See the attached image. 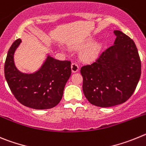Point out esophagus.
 Wrapping results in <instances>:
<instances>
[{
  "label": "esophagus",
  "instance_id": "obj_1",
  "mask_svg": "<svg viewBox=\"0 0 146 146\" xmlns=\"http://www.w3.org/2000/svg\"><path fill=\"white\" fill-rule=\"evenodd\" d=\"M78 69H79V67H78V64L76 63V62H72L71 64L72 72H73V73H76V72L78 71Z\"/></svg>",
  "mask_w": 146,
  "mask_h": 146
}]
</instances>
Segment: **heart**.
I'll use <instances>...</instances> for the list:
<instances>
[{
	"label": "heart",
	"mask_w": 146,
	"mask_h": 146,
	"mask_svg": "<svg viewBox=\"0 0 146 146\" xmlns=\"http://www.w3.org/2000/svg\"><path fill=\"white\" fill-rule=\"evenodd\" d=\"M100 50V45L99 44H92L89 46L84 52V57L88 60H93L98 57Z\"/></svg>",
	"instance_id": "heart-1"
}]
</instances>
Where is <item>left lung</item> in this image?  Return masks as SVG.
Here are the masks:
<instances>
[{
	"mask_svg": "<svg viewBox=\"0 0 146 146\" xmlns=\"http://www.w3.org/2000/svg\"><path fill=\"white\" fill-rule=\"evenodd\" d=\"M113 33L116 37L113 45L81 68L85 97L91 104L101 108L126 102L141 75V61L135 42L121 31Z\"/></svg>",
	"mask_w": 146,
	"mask_h": 146,
	"instance_id": "1",
	"label": "left lung"
}]
</instances>
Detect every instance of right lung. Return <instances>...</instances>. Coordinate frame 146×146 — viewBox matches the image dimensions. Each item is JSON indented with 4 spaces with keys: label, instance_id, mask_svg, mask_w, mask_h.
Wrapping results in <instances>:
<instances>
[{
    "label": "right lung",
    "instance_id": "obj_1",
    "mask_svg": "<svg viewBox=\"0 0 146 146\" xmlns=\"http://www.w3.org/2000/svg\"><path fill=\"white\" fill-rule=\"evenodd\" d=\"M20 43L19 38L13 43L5 62V78L11 92L27 107L37 110L55 107L61 100L65 84L71 75V62L48 56L38 71L33 74L22 73L14 63V53Z\"/></svg>",
    "mask_w": 146,
    "mask_h": 146
}]
</instances>
